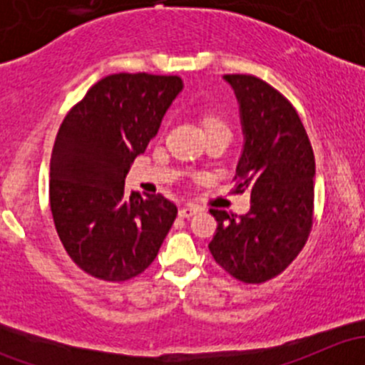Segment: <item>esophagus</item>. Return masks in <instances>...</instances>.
Listing matches in <instances>:
<instances>
[{"mask_svg":"<svg viewBox=\"0 0 365 365\" xmlns=\"http://www.w3.org/2000/svg\"><path fill=\"white\" fill-rule=\"evenodd\" d=\"M196 212H197L196 206H189V205H187V206H182V208L178 210V215L183 217V219H189V217H192Z\"/></svg>","mask_w":365,"mask_h":365,"instance_id":"1","label":"esophagus"}]
</instances>
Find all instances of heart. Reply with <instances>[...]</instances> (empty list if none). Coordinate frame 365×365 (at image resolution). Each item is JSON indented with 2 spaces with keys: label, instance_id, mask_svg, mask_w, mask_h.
<instances>
[{
  "label": "heart",
  "instance_id": "heart-1",
  "mask_svg": "<svg viewBox=\"0 0 365 365\" xmlns=\"http://www.w3.org/2000/svg\"><path fill=\"white\" fill-rule=\"evenodd\" d=\"M203 128L205 132H210V130H215V128H227V125L219 114L206 113L203 116Z\"/></svg>",
  "mask_w": 365,
  "mask_h": 365
}]
</instances>
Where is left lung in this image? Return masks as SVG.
<instances>
[{"label":"left lung","mask_w":365,"mask_h":365,"mask_svg":"<svg viewBox=\"0 0 365 365\" xmlns=\"http://www.w3.org/2000/svg\"><path fill=\"white\" fill-rule=\"evenodd\" d=\"M233 88L244 134L235 190L249 192L251 210L227 215L210 210L217 231L213 259L242 282L259 284L281 274L302 251L312 226L314 153L292 104L252 76H224Z\"/></svg>","instance_id":"left-lung-1"}]
</instances>
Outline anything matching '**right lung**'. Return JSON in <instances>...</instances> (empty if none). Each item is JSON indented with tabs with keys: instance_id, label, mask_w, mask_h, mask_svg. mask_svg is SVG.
Instances as JSON below:
<instances>
[{
	"instance_id": "right-lung-1",
	"label": "right lung",
	"mask_w": 365,
	"mask_h": 365,
	"mask_svg": "<svg viewBox=\"0 0 365 365\" xmlns=\"http://www.w3.org/2000/svg\"><path fill=\"white\" fill-rule=\"evenodd\" d=\"M183 90L176 76L113 73L65 116L51 155V212L73 263L104 281L152 264L176 219L164 196L125 194V176Z\"/></svg>"
}]
</instances>
